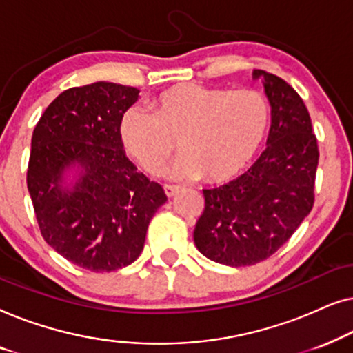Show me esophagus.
Returning a JSON list of instances; mask_svg holds the SVG:
<instances>
[{
	"label": "esophagus",
	"mask_w": 353,
	"mask_h": 353,
	"mask_svg": "<svg viewBox=\"0 0 353 353\" xmlns=\"http://www.w3.org/2000/svg\"><path fill=\"white\" fill-rule=\"evenodd\" d=\"M163 191H165L167 197H173V196L178 194V191H180V188L173 186V185H165V186H163Z\"/></svg>",
	"instance_id": "1"
}]
</instances>
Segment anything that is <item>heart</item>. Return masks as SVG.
<instances>
[{"mask_svg": "<svg viewBox=\"0 0 353 353\" xmlns=\"http://www.w3.org/2000/svg\"><path fill=\"white\" fill-rule=\"evenodd\" d=\"M149 108L152 112L138 105L125 110L120 139L149 173L165 165L178 139L185 154L167 172L172 178L231 181L257 156L270 123V105L257 90L180 83L154 96Z\"/></svg>", "mask_w": 353, "mask_h": 353, "instance_id": "obj_1", "label": "heart"}]
</instances>
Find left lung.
I'll return each instance as SVG.
<instances>
[{
    "label": "left lung",
    "instance_id": "1",
    "mask_svg": "<svg viewBox=\"0 0 353 353\" xmlns=\"http://www.w3.org/2000/svg\"><path fill=\"white\" fill-rule=\"evenodd\" d=\"M272 105L267 149L228 185L202 190L205 207L194 228L201 254L228 267L267 260L291 238L315 202L318 144L310 114L291 85L265 70Z\"/></svg>",
    "mask_w": 353,
    "mask_h": 353
}]
</instances>
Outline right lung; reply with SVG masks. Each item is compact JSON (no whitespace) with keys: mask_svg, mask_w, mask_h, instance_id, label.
Segmentation results:
<instances>
[{"mask_svg":"<svg viewBox=\"0 0 353 353\" xmlns=\"http://www.w3.org/2000/svg\"><path fill=\"white\" fill-rule=\"evenodd\" d=\"M138 88L109 81L65 90L38 120L27 188L41 236L77 267L114 272L133 263L167 196L125 156L119 127ZM81 168L72 186L63 172Z\"/></svg>","mask_w":353,"mask_h":353,"instance_id":"1","label":"right lung"}]
</instances>
